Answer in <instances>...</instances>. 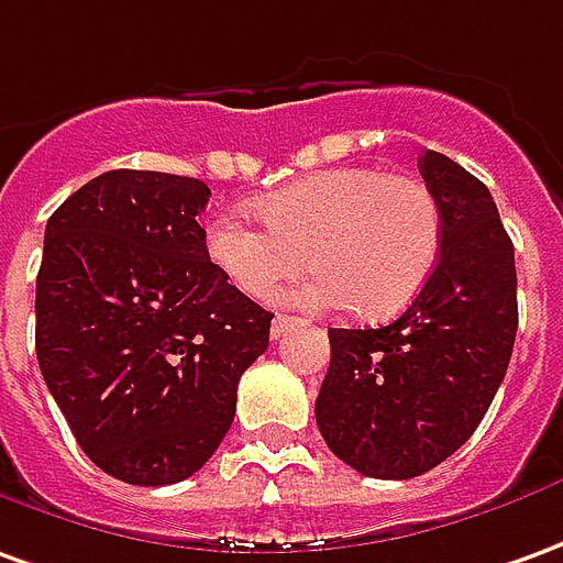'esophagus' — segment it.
<instances>
[{"mask_svg": "<svg viewBox=\"0 0 563 563\" xmlns=\"http://www.w3.org/2000/svg\"><path fill=\"white\" fill-rule=\"evenodd\" d=\"M297 324H300V319H294V316H275L269 333H273V340H278V336H285L288 331H294Z\"/></svg>", "mask_w": 563, "mask_h": 563, "instance_id": "esophagus-1", "label": "esophagus"}]
</instances>
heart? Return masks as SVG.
<instances>
[{"instance_id": "heart-1", "label": "heart", "mask_w": 563, "mask_h": 563, "mask_svg": "<svg viewBox=\"0 0 563 563\" xmlns=\"http://www.w3.org/2000/svg\"><path fill=\"white\" fill-rule=\"evenodd\" d=\"M257 214L266 230L220 214L205 235L211 263L257 300L309 257L319 269L285 294L288 303H349L364 319H389L413 303L441 254V205L410 174L321 170L266 196Z\"/></svg>"}]
</instances>
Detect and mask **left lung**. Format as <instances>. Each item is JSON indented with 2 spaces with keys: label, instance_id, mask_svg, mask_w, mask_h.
Listing matches in <instances>:
<instances>
[{
  "label": "left lung",
  "instance_id": "8db88e82",
  "mask_svg": "<svg viewBox=\"0 0 563 563\" xmlns=\"http://www.w3.org/2000/svg\"><path fill=\"white\" fill-rule=\"evenodd\" d=\"M441 254L426 288L383 328H331L319 432L367 478H417L466 444L509 367L518 331L515 247L490 189L426 150Z\"/></svg>",
  "mask_w": 563,
  "mask_h": 563
}]
</instances>
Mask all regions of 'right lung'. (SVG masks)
Masks as SVG:
<instances>
[{"label":"right lung","mask_w":563,"mask_h":563,"mask_svg":"<svg viewBox=\"0 0 563 563\" xmlns=\"http://www.w3.org/2000/svg\"><path fill=\"white\" fill-rule=\"evenodd\" d=\"M211 189L107 170L45 227L36 355L88 460L137 487L199 472L235 417L273 316L217 269L196 217Z\"/></svg>","instance_id":"1"}]
</instances>
